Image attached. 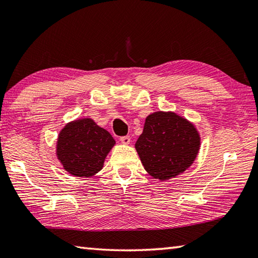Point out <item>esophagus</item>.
<instances>
[{"label": "esophagus", "mask_w": 258, "mask_h": 258, "mask_svg": "<svg viewBox=\"0 0 258 258\" xmlns=\"http://www.w3.org/2000/svg\"><path fill=\"white\" fill-rule=\"evenodd\" d=\"M119 141L122 142L123 144H128L131 142V138L130 135H125V136H120L119 138Z\"/></svg>", "instance_id": "obj_1"}]
</instances>
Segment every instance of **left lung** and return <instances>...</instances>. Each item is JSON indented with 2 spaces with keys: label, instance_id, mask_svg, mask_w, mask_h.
Segmentation results:
<instances>
[{
  "label": "left lung",
  "instance_id": "1",
  "mask_svg": "<svg viewBox=\"0 0 258 258\" xmlns=\"http://www.w3.org/2000/svg\"><path fill=\"white\" fill-rule=\"evenodd\" d=\"M199 145L192 124L174 113L158 112L146 117L135 149L151 175L168 180L189 168Z\"/></svg>",
  "mask_w": 258,
  "mask_h": 258
}]
</instances>
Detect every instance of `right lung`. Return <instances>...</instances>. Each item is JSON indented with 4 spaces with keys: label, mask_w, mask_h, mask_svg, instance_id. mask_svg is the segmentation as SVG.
<instances>
[{
    "label": "right lung",
    "mask_w": 258,
    "mask_h": 258,
    "mask_svg": "<svg viewBox=\"0 0 258 258\" xmlns=\"http://www.w3.org/2000/svg\"><path fill=\"white\" fill-rule=\"evenodd\" d=\"M115 144L113 136L93 119L75 120L60 132L57 155L64 170L77 176H90L103 168Z\"/></svg>",
    "instance_id": "right-lung-1"
}]
</instances>
